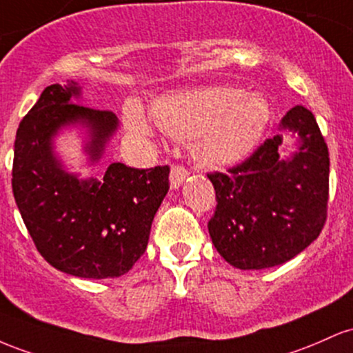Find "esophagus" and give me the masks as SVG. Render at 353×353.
Masks as SVG:
<instances>
[{
	"mask_svg": "<svg viewBox=\"0 0 353 353\" xmlns=\"http://www.w3.org/2000/svg\"><path fill=\"white\" fill-rule=\"evenodd\" d=\"M190 175L188 168L183 165H173L172 173H170V183H172V188H180V185L187 180Z\"/></svg>",
	"mask_w": 353,
	"mask_h": 353,
	"instance_id": "obj_1",
	"label": "esophagus"
}]
</instances>
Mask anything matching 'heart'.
<instances>
[{"mask_svg": "<svg viewBox=\"0 0 353 353\" xmlns=\"http://www.w3.org/2000/svg\"><path fill=\"white\" fill-rule=\"evenodd\" d=\"M153 121L161 132L192 140L201 161L208 165L235 163L252 152L270 118L265 98L256 93L219 86L170 94L153 105ZM130 125L150 133L140 112H130Z\"/></svg>", "mask_w": 353, "mask_h": 353, "instance_id": "b5f03b06", "label": "heart"}]
</instances>
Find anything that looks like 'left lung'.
<instances>
[{"label":"left lung","mask_w":353,"mask_h":353,"mask_svg":"<svg viewBox=\"0 0 353 353\" xmlns=\"http://www.w3.org/2000/svg\"><path fill=\"white\" fill-rule=\"evenodd\" d=\"M282 128L300 137L290 160L280 157L279 133L227 173H207L216 196L210 236L240 270L288 262L316 240L327 221L330 160L315 117L299 105L285 114Z\"/></svg>","instance_id":"8db88e82"}]
</instances>
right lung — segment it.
I'll list each match as a JSON object with an SVG mask.
<instances>
[{
	"instance_id": "add662e5",
	"label": "right lung",
	"mask_w": 353,
	"mask_h": 353,
	"mask_svg": "<svg viewBox=\"0 0 353 353\" xmlns=\"http://www.w3.org/2000/svg\"><path fill=\"white\" fill-rule=\"evenodd\" d=\"M80 90L50 85L21 120L14 140L11 187L34 247L51 267L81 279H114L146 250L152 221L170 188V166L112 163L101 180H78L53 157L61 126H90V158L101 157L118 120L110 110L78 105Z\"/></svg>"
}]
</instances>
